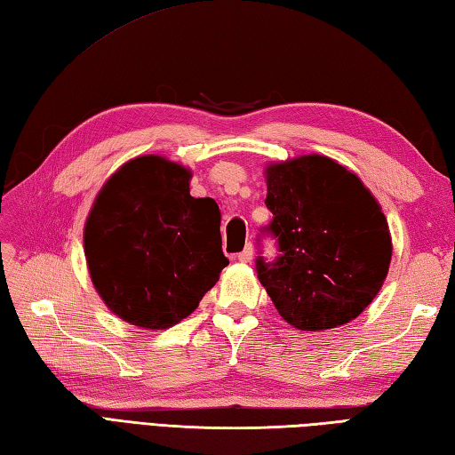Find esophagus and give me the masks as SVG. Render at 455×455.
I'll use <instances>...</instances> for the list:
<instances>
[{"instance_id": "34e87169", "label": "esophagus", "mask_w": 455, "mask_h": 455, "mask_svg": "<svg viewBox=\"0 0 455 455\" xmlns=\"http://www.w3.org/2000/svg\"><path fill=\"white\" fill-rule=\"evenodd\" d=\"M236 258H238V261H242V263H250L251 258H253V248H251V244H248L244 250H242Z\"/></svg>"}]
</instances>
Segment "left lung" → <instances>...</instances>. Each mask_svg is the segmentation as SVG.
Masks as SVG:
<instances>
[{"label":"left lung","mask_w":455,"mask_h":455,"mask_svg":"<svg viewBox=\"0 0 455 455\" xmlns=\"http://www.w3.org/2000/svg\"><path fill=\"white\" fill-rule=\"evenodd\" d=\"M275 261L258 279L284 322L302 331L348 323L371 304L392 261L382 207L361 178L333 158L302 155L266 168Z\"/></svg>","instance_id":"1"}]
</instances>
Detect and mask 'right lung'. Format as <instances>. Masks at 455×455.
<instances>
[{
	"label": "right lung",
	"mask_w": 455,
	"mask_h": 455,
	"mask_svg": "<svg viewBox=\"0 0 455 455\" xmlns=\"http://www.w3.org/2000/svg\"><path fill=\"white\" fill-rule=\"evenodd\" d=\"M192 172L158 155L120 166L84 223V258L94 289L118 318L166 330L192 314L228 266L220 211L189 196Z\"/></svg>",
	"instance_id": "add662e5"
}]
</instances>
